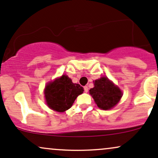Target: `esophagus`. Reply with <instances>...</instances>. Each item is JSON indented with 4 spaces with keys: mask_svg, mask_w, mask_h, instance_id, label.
Segmentation results:
<instances>
[{
    "mask_svg": "<svg viewBox=\"0 0 158 158\" xmlns=\"http://www.w3.org/2000/svg\"><path fill=\"white\" fill-rule=\"evenodd\" d=\"M84 90H85V93H88V86H85L84 87Z\"/></svg>",
    "mask_w": 158,
    "mask_h": 158,
    "instance_id": "34e87169",
    "label": "esophagus"
}]
</instances>
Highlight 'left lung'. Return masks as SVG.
Returning a JSON list of instances; mask_svg holds the SVG:
<instances>
[{
    "label": "left lung",
    "instance_id": "1",
    "mask_svg": "<svg viewBox=\"0 0 158 158\" xmlns=\"http://www.w3.org/2000/svg\"><path fill=\"white\" fill-rule=\"evenodd\" d=\"M97 106L102 110L114 107L122 97V91L107 77H102L94 81V87L89 90Z\"/></svg>",
    "mask_w": 158,
    "mask_h": 158
}]
</instances>
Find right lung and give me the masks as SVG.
Returning <instances> with one entry per match:
<instances>
[{
    "instance_id": "obj_1",
    "label": "right lung",
    "mask_w": 158,
    "mask_h": 158,
    "mask_svg": "<svg viewBox=\"0 0 158 158\" xmlns=\"http://www.w3.org/2000/svg\"><path fill=\"white\" fill-rule=\"evenodd\" d=\"M84 88L79 84H74L68 76L56 79L45 88L44 95L48 106L58 112H64L70 108Z\"/></svg>"
}]
</instances>
